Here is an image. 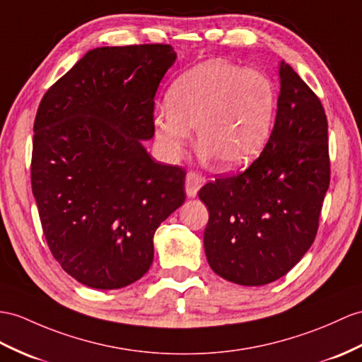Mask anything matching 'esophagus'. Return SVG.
<instances>
[{
	"label": "esophagus",
	"instance_id": "34e87169",
	"mask_svg": "<svg viewBox=\"0 0 362 362\" xmlns=\"http://www.w3.org/2000/svg\"><path fill=\"white\" fill-rule=\"evenodd\" d=\"M202 184H204V178H202V176L198 172H193V170L187 172V176H186V192H187V195L190 198L197 197V193L201 189Z\"/></svg>",
	"mask_w": 362,
	"mask_h": 362
}]
</instances>
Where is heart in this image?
<instances>
[{
	"label": "heart",
	"instance_id": "heart-1",
	"mask_svg": "<svg viewBox=\"0 0 362 362\" xmlns=\"http://www.w3.org/2000/svg\"><path fill=\"white\" fill-rule=\"evenodd\" d=\"M167 109L153 119L163 151L178 156L197 129L198 146L223 169L250 161L272 132L275 93L267 78L214 61L190 69L172 84Z\"/></svg>",
	"mask_w": 362,
	"mask_h": 362
}]
</instances>
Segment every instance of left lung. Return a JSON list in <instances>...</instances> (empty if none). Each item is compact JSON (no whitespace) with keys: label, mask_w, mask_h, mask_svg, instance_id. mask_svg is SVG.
Masks as SVG:
<instances>
[{"label":"left lung","mask_w":362,"mask_h":362,"mask_svg":"<svg viewBox=\"0 0 362 362\" xmlns=\"http://www.w3.org/2000/svg\"><path fill=\"white\" fill-rule=\"evenodd\" d=\"M275 126L247 169L199 189L209 209L204 249L211 270L241 286H264L295 267L318 233L330 184L327 117L287 63L279 66Z\"/></svg>","instance_id":"obj_1"}]
</instances>
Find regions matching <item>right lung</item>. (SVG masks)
<instances>
[{"label":"right lung","mask_w":362,"mask_h":362,"mask_svg":"<svg viewBox=\"0 0 362 362\" xmlns=\"http://www.w3.org/2000/svg\"><path fill=\"white\" fill-rule=\"evenodd\" d=\"M169 44L93 49L50 86L33 122L30 181L49 249L93 288L151 269L153 233L186 199V170L152 160L155 93Z\"/></svg>","instance_id":"obj_1"}]
</instances>
